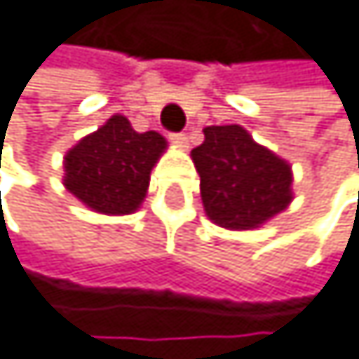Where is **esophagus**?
<instances>
[{
    "instance_id": "esophagus-1",
    "label": "esophagus",
    "mask_w": 359,
    "mask_h": 359,
    "mask_svg": "<svg viewBox=\"0 0 359 359\" xmlns=\"http://www.w3.org/2000/svg\"><path fill=\"white\" fill-rule=\"evenodd\" d=\"M170 138L178 144V147H187V134H183V131H176V134H170Z\"/></svg>"
}]
</instances>
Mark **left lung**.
Wrapping results in <instances>:
<instances>
[{"instance_id": "8db88e82", "label": "left lung", "mask_w": 359, "mask_h": 359, "mask_svg": "<svg viewBox=\"0 0 359 359\" xmlns=\"http://www.w3.org/2000/svg\"><path fill=\"white\" fill-rule=\"evenodd\" d=\"M192 149L208 217L230 230H250L290 203V165L239 125L205 127Z\"/></svg>"}]
</instances>
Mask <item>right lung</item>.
Segmentation results:
<instances>
[{"label":"right lung","instance_id":"add662e5","mask_svg":"<svg viewBox=\"0 0 359 359\" xmlns=\"http://www.w3.org/2000/svg\"><path fill=\"white\" fill-rule=\"evenodd\" d=\"M165 147L161 134H138L125 116H111L67 154L65 185L95 212L129 215L142 203L151 167Z\"/></svg>","mask_w":359,"mask_h":359}]
</instances>
